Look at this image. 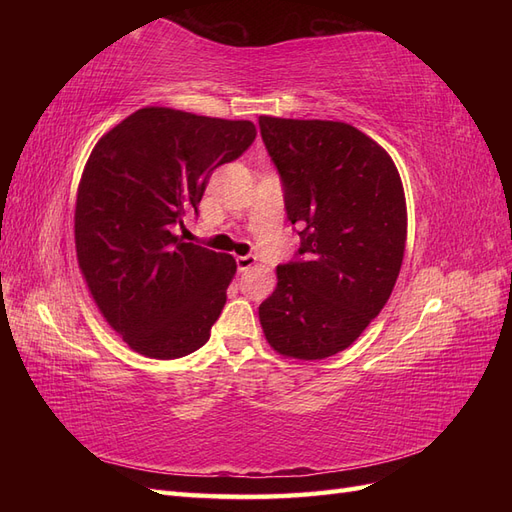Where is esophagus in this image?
Returning <instances> with one entry per match:
<instances>
[{
	"instance_id": "obj_1",
	"label": "esophagus",
	"mask_w": 512,
	"mask_h": 512,
	"mask_svg": "<svg viewBox=\"0 0 512 512\" xmlns=\"http://www.w3.org/2000/svg\"><path fill=\"white\" fill-rule=\"evenodd\" d=\"M256 256L254 254H245V256H237V267H239V271H247V269H252L254 265H256Z\"/></svg>"
}]
</instances>
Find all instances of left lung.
<instances>
[{
  "mask_svg": "<svg viewBox=\"0 0 512 512\" xmlns=\"http://www.w3.org/2000/svg\"><path fill=\"white\" fill-rule=\"evenodd\" d=\"M299 252L258 307L273 350L316 361L346 350L389 301L406 250V198L378 143L342 121L260 117Z\"/></svg>",
  "mask_w": 512,
  "mask_h": 512,
  "instance_id": "left-lung-1",
  "label": "left lung"
}]
</instances>
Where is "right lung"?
<instances>
[{"label": "right lung", "mask_w": 512, "mask_h": 512, "mask_svg": "<svg viewBox=\"0 0 512 512\" xmlns=\"http://www.w3.org/2000/svg\"><path fill=\"white\" fill-rule=\"evenodd\" d=\"M252 121L147 106L104 134L76 196V258L106 322L132 350L179 359L207 344L237 262L183 243L213 170L243 156Z\"/></svg>", "instance_id": "obj_1"}]
</instances>
